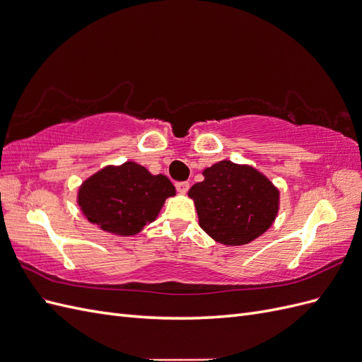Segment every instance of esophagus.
I'll return each mask as SVG.
<instances>
[{"label": "esophagus", "mask_w": 362, "mask_h": 362, "mask_svg": "<svg viewBox=\"0 0 362 362\" xmlns=\"http://www.w3.org/2000/svg\"><path fill=\"white\" fill-rule=\"evenodd\" d=\"M189 189H190V184H189L187 181L177 182V192H178V193L184 194V193H187V192H189Z\"/></svg>", "instance_id": "34e87169"}]
</instances>
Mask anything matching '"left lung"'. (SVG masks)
Masks as SVG:
<instances>
[{"instance_id":"1","label":"left lung","mask_w":362,"mask_h":362,"mask_svg":"<svg viewBox=\"0 0 362 362\" xmlns=\"http://www.w3.org/2000/svg\"><path fill=\"white\" fill-rule=\"evenodd\" d=\"M189 190L199 225L217 243L242 246L264 234L279 210V190L255 168L218 161Z\"/></svg>"}]
</instances>
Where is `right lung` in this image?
<instances>
[{
  "instance_id": "obj_1",
  "label": "right lung",
  "mask_w": 362,
  "mask_h": 362,
  "mask_svg": "<svg viewBox=\"0 0 362 362\" xmlns=\"http://www.w3.org/2000/svg\"><path fill=\"white\" fill-rule=\"evenodd\" d=\"M169 196H175V187L168 177L127 161L87 178L78 190V205L90 223L127 237L156 221Z\"/></svg>"
}]
</instances>
